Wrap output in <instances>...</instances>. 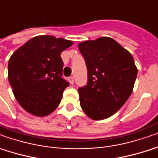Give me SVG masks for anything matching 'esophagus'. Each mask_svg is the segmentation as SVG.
<instances>
[{"label": "esophagus", "instance_id": "esophagus-1", "mask_svg": "<svg viewBox=\"0 0 158 158\" xmlns=\"http://www.w3.org/2000/svg\"><path fill=\"white\" fill-rule=\"evenodd\" d=\"M69 83H70L71 85H73V84H74V77H69Z\"/></svg>", "mask_w": 158, "mask_h": 158}]
</instances>
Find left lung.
<instances>
[{
	"label": "left lung",
	"mask_w": 158,
	"mask_h": 158,
	"mask_svg": "<svg viewBox=\"0 0 158 158\" xmlns=\"http://www.w3.org/2000/svg\"><path fill=\"white\" fill-rule=\"evenodd\" d=\"M88 69V83L78 89L81 109L94 120L108 118L133 90L138 69L127 49L109 37L78 44Z\"/></svg>",
	"instance_id": "left-lung-1"
}]
</instances>
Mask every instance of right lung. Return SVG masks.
<instances>
[{"mask_svg":"<svg viewBox=\"0 0 158 158\" xmlns=\"http://www.w3.org/2000/svg\"><path fill=\"white\" fill-rule=\"evenodd\" d=\"M72 41L52 35L31 38L8 61V81L17 102L27 113L44 117L59 105L69 82L62 78L61 53Z\"/></svg>","mask_w":158,"mask_h":158,"instance_id":"obj_1","label":"right lung"}]
</instances>
